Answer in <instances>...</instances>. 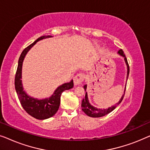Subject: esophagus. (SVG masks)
I'll use <instances>...</instances> for the list:
<instances>
[{"instance_id":"1","label":"esophagus","mask_w":150,"mask_h":150,"mask_svg":"<svg viewBox=\"0 0 150 150\" xmlns=\"http://www.w3.org/2000/svg\"><path fill=\"white\" fill-rule=\"evenodd\" d=\"M85 78V76L84 74L83 73L78 74L75 76L74 79V83L76 85H80V84H81L82 82L84 81Z\"/></svg>"}]
</instances>
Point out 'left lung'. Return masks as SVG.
I'll use <instances>...</instances> for the list:
<instances>
[{"label": "left lung", "mask_w": 150, "mask_h": 150, "mask_svg": "<svg viewBox=\"0 0 150 150\" xmlns=\"http://www.w3.org/2000/svg\"><path fill=\"white\" fill-rule=\"evenodd\" d=\"M118 54H120V56L124 57L125 63H126V64L127 65V77H126V81H127V80H128V75H129V71H130V69H129V65L128 63V61H127V59H126V56H125L124 51H123L122 50H119ZM83 87H84V89H85V91H86V89H87V85H84ZM125 91H126V87H125L124 94H123L122 98H120V100H119V102H117V103L115 104V105L112 106L111 107L106 108V109L98 108L95 107V106H93V105H91V104L89 103V99H88L87 92H86L85 97L83 98V100H82V103H81L82 110H83V111L85 112L87 115L91 117H103L104 115H106L108 114L111 111H112V110H113L115 108L117 107V106L119 105V104L122 102L123 98H124V94H125Z\"/></svg>", "instance_id": "1"}]
</instances>
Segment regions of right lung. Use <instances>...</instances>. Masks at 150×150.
Returning a JSON list of instances; mask_svg holds the SVG:
<instances>
[{"label": "right lung", "instance_id": "obj_1", "mask_svg": "<svg viewBox=\"0 0 150 150\" xmlns=\"http://www.w3.org/2000/svg\"><path fill=\"white\" fill-rule=\"evenodd\" d=\"M52 36L51 35L40 37L22 51L21 54H20L19 60H18V68L15 77V89L18 99L20 100L22 107L28 114L33 117L34 118L40 120H46V119H48L54 115L59 109V106H60L61 93L65 90L70 89L74 87L73 80H71L69 83H64L57 87L50 98L42 100L30 97V96L27 95V93L24 90L21 80L22 68V63H23V61L25 58L26 54H27L30 49L39 41L46 38H52Z\"/></svg>", "mask_w": 150, "mask_h": 150}]
</instances>
